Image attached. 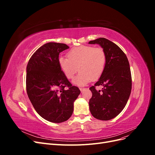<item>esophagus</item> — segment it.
<instances>
[{"label": "esophagus", "instance_id": "obj_1", "mask_svg": "<svg viewBox=\"0 0 155 155\" xmlns=\"http://www.w3.org/2000/svg\"><path fill=\"white\" fill-rule=\"evenodd\" d=\"M85 88H79V90L81 91V92H83L84 90H85Z\"/></svg>", "mask_w": 155, "mask_h": 155}]
</instances>
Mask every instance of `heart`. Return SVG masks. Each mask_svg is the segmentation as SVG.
I'll use <instances>...</instances> for the list:
<instances>
[{"label": "heart", "mask_w": 155, "mask_h": 155, "mask_svg": "<svg viewBox=\"0 0 155 155\" xmlns=\"http://www.w3.org/2000/svg\"><path fill=\"white\" fill-rule=\"evenodd\" d=\"M67 57L61 56L58 64L68 79H72L77 72L80 71L74 79L75 85L83 86L92 80L99 78L104 72L106 65V54L102 48L81 45L70 49Z\"/></svg>", "instance_id": "heart-1"}]
</instances>
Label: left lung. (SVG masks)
I'll return each mask as SVG.
<instances>
[{"instance_id": "1", "label": "left lung", "mask_w": 155, "mask_h": 155, "mask_svg": "<svg viewBox=\"0 0 155 155\" xmlns=\"http://www.w3.org/2000/svg\"><path fill=\"white\" fill-rule=\"evenodd\" d=\"M89 44H98L106 54V65L100 78L90 87L92 96L89 100L92 115L100 120L115 118L123 110L132 88V78L127 58L118 45L105 38L91 41ZM103 86L97 91L96 86Z\"/></svg>"}]
</instances>
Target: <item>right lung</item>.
Listing matches in <instances>:
<instances>
[{
  "label": "right lung",
  "instance_id": "right-lung-1",
  "mask_svg": "<svg viewBox=\"0 0 155 155\" xmlns=\"http://www.w3.org/2000/svg\"><path fill=\"white\" fill-rule=\"evenodd\" d=\"M69 47L48 43L31 55L26 67V92L35 110L42 118L61 123L72 116L74 102L80 94L72 86L58 64L59 53Z\"/></svg>",
  "mask_w": 155,
  "mask_h": 155
}]
</instances>
